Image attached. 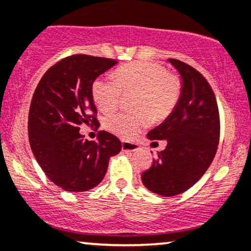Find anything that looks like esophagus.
I'll return each instance as SVG.
<instances>
[{
    "instance_id": "1",
    "label": "esophagus",
    "mask_w": 251,
    "mask_h": 251,
    "mask_svg": "<svg viewBox=\"0 0 251 251\" xmlns=\"http://www.w3.org/2000/svg\"><path fill=\"white\" fill-rule=\"evenodd\" d=\"M122 150L124 152H134V151L139 150V145L128 143V141H123L122 144Z\"/></svg>"
}]
</instances>
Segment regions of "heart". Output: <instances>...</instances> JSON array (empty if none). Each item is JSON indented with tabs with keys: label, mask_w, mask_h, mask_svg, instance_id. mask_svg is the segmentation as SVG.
I'll list each match as a JSON object with an SVG mask.
<instances>
[{
	"label": "heart",
	"mask_w": 251,
	"mask_h": 251,
	"mask_svg": "<svg viewBox=\"0 0 251 251\" xmlns=\"http://www.w3.org/2000/svg\"><path fill=\"white\" fill-rule=\"evenodd\" d=\"M124 93H135L134 113L117 112L105 118L108 131L124 139H132L149 126L151 119L165 120L176 106L181 93V81L165 68L154 63L135 62L120 66L116 80L98 78L92 85L96 105L108 112L118 106Z\"/></svg>",
	"instance_id": "heart-1"
}]
</instances>
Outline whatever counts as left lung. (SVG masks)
<instances>
[{"label":"left lung","mask_w":251,"mask_h":251,"mask_svg":"<svg viewBox=\"0 0 251 251\" xmlns=\"http://www.w3.org/2000/svg\"><path fill=\"white\" fill-rule=\"evenodd\" d=\"M181 77V93L170 116L149 132L150 140H166L152 167L141 175L147 189L162 196L186 192L206 173L216 154L220 116L208 81L191 65L168 59Z\"/></svg>","instance_id":"obj_1"}]
</instances>
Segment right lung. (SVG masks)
Wrapping results in <instances>:
<instances>
[{"label": "right lung", "instance_id": "right-lung-1", "mask_svg": "<svg viewBox=\"0 0 251 251\" xmlns=\"http://www.w3.org/2000/svg\"><path fill=\"white\" fill-rule=\"evenodd\" d=\"M113 59L75 55L44 74L29 110V141L36 160L55 185L68 192H85L101 182L108 160L122 150L116 135L98 132V141L80 134L83 124L95 125L93 81L116 65Z\"/></svg>", "mask_w": 251, "mask_h": 251}]
</instances>
